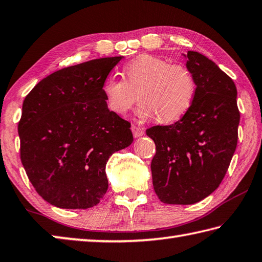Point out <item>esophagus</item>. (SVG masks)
<instances>
[{
    "instance_id": "obj_1",
    "label": "esophagus",
    "mask_w": 262,
    "mask_h": 262,
    "mask_svg": "<svg viewBox=\"0 0 262 262\" xmlns=\"http://www.w3.org/2000/svg\"><path fill=\"white\" fill-rule=\"evenodd\" d=\"M132 132L134 137H140L144 134V129L140 126H132Z\"/></svg>"
}]
</instances>
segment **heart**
I'll list each match as a JSON object with an SVG mask.
<instances>
[{"label":"heart","instance_id":"1","mask_svg":"<svg viewBox=\"0 0 262 262\" xmlns=\"http://www.w3.org/2000/svg\"><path fill=\"white\" fill-rule=\"evenodd\" d=\"M123 78L111 75L103 84L107 107L119 116L134 106L139 95L142 119L157 117L159 122L172 123L187 115L196 97V80L187 66L152 55H140L126 64Z\"/></svg>","mask_w":262,"mask_h":262}]
</instances>
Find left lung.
I'll return each instance as SVG.
<instances>
[{
  "mask_svg": "<svg viewBox=\"0 0 262 262\" xmlns=\"http://www.w3.org/2000/svg\"><path fill=\"white\" fill-rule=\"evenodd\" d=\"M197 84L191 108L173 125L154 126L152 183L160 202L189 205L215 190L229 167L238 140L239 110L232 79L196 51L184 56Z\"/></svg>",
  "mask_w": 262,
  "mask_h": 262,
  "instance_id": "8db88e82",
  "label": "left lung"
}]
</instances>
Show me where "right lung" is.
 <instances>
[{
	"label": "right lung",
	"instance_id": "obj_1",
	"mask_svg": "<svg viewBox=\"0 0 262 262\" xmlns=\"http://www.w3.org/2000/svg\"><path fill=\"white\" fill-rule=\"evenodd\" d=\"M121 59L105 57L56 71L24 99L20 160L36 192L51 205H97L108 187V158L132 144L130 122L108 110L103 94Z\"/></svg>",
	"mask_w": 262,
	"mask_h": 262
}]
</instances>
